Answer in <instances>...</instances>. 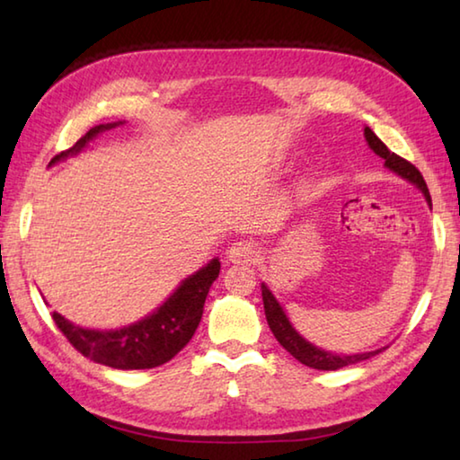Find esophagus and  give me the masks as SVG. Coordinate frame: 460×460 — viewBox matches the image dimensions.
I'll return each mask as SVG.
<instances>
[{
	"label": "esophagus",
	"mask_w": 460,
	"mask_h": 460,
	"mask_svg": "<svg viewBox=\"0 0 460 460\" xmlns=\"http://www.w3.org/2000/svg\"><path fill=\"white\" fill-rule=\"evenodd\" d=\"M255 258H258V245H255L253 241L241 239L235 241V243H231V247L227 249V260L231 263H247L253 261Z\"/></svg>",
	"instance_id": "34e87169"
}]
</instances>
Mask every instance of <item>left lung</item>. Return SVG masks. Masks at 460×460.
I'll use <instances>...</instances> for the list:
<instances>
[{
	"label": "left lung",
	"mask_w": 460,
	"mask_h": 460,
	"mask_svg": "<svg viewBox=\"0 0 460 460\" xmlns=\"http://www.w3.org/2000/svg\"><path fill=\"white\" fill-rule=\"evenodd\" d=\"M365 139H367L371 150L376 152L379 158L385 160V166L389 170H394V172L398 176L406 178V181H410L411 184H416L418 189L424 192L426 200L430 202V192H428V186L424 182V178H422V174H420V170L414 164H410L408 160L400 158L398 154L389 152L387 146L381 142V139L376 134H373L369 128H365ZM261 296H263V310H266L268 324H270L271 332H274V337L278 339L279 345H282L286 351L294 357V359H298L302 365H306V367L321 369V371H334V369L347 367V365L371 359L373 355H377L385 349L384 347V349H377V351L357 353V355H337V353L324 351V349L314 347L313 342L302 339L300 334L296 332V329L290 324V321H288L284 308L279 306V302L274 298V294L270 292V288L266 284H261Z\"/></svg>",
	"instance_id": "obj_1"
}]
</instances>
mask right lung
<instances>
[{
    "instance_id": "right-lung-1",
    "label": "right lung",
    "mask_w": 460,
    "mask_h": 460,
    "mask_svg": "<svg viewBox=\"0 0 460 460\" xmlns=\"http://www.w3.org/2000/svg\"><path fill=\"white\" fill-rule=\"evenodd\" d=\"M119 123L121 121L105 123V126H95L89 129L71 150L54 155L50 164L73 154H79L101 131L111 129ZM219 270L221 261L211 260L197 274L182 279V284L176 288L174 294L160 308H155L150 316L129 326H123V329L93 331L68 323L58 313H52V318L68 342L76 351L89 357L91 361L113 369L158 367V365H164L172 359L178 351H182L186 342L192 339L200 323L208 288L219 276Z\"/></svg>"
}]
</instances>
